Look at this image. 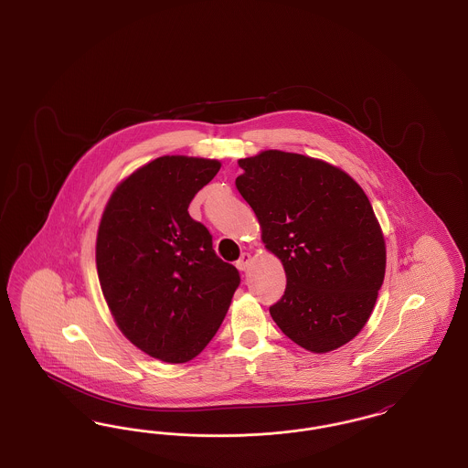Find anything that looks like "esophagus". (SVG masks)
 Masks as SVG:
<instances>
[{
	"mask_svg": "<svg viewBox=\"0 0 468 468\" xmlns=\"http://www.w3.org/2000/svg\"><path fill=\"white\" fill-rule=\"evenodd\" d=\"M250 261H252L250 254H249V252H244V254L239 258V261H237L235 265H237V268H239L240 271H245V270L249 268V265H250Z\"/></svg>",
	"mask_w": 468,
	"mask_h": 468,
	"instance_id": "34e87169",
	"label": "esophagus"
}]
</instances>
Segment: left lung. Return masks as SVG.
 <instances>
[{
  "instance_id": "left-lung-1",
  "label": "left lung",
  "mask_w": 468,
  "mask_h": 468,
  "mask_svg": "<svg viewBox=\"0 0 468 468\" xmlns=\"http://www.w3.org/2000/svg\"><path fill=\"white\" fill-rule=\"evenodd\" d=\"M239 166L235 186L286 271L271 319L312 353L347 344L374 311L386 271L384 237L365 191L340 168L292 153L263 151Z\"/></svg>"
}]
</instances>
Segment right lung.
Here are the masks:
<instances>
[{"label":"right lung","instance_id":"1","mask_svg":"<svg viewBox=\"0 0 468 468\" xmlns=\"http://www.w3.org/2000/svg\"><path fill=\"white\" fill-rule=\"evenodd\" d=\"M219 168L216 159L157 157L115 187L98 228V277L119 330L166 363L200 355L240 284L187 212Z\"/></svg>","mask_w":468,"mask_h":468}]
</instances>
